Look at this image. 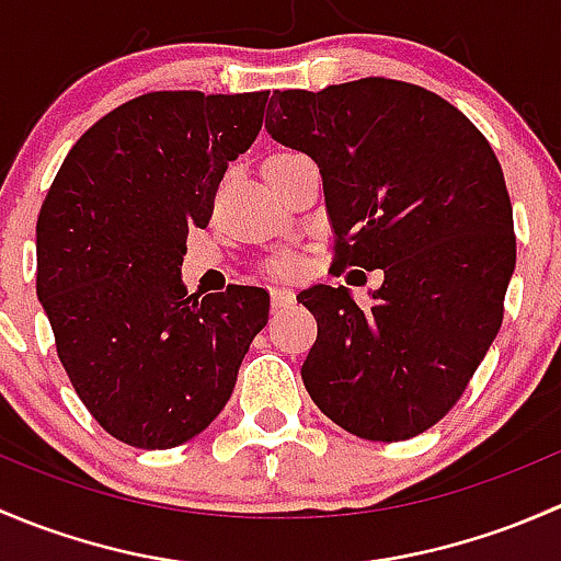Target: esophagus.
Returning <instances> with one entry per match:
<instances>
[{
	"instance_id": "34e87169",
	"label": "esophagus",
	"mask_w": 561,
	"mask_h": 561,
	"mask_svg": "<svg viewBox=\"0 0 561 561\" xmlns=\"http://www.w3.org/2000/svg\"><path fill=\"white\" fill-rule=\"evenodd\" d=\"M293 301H296V293L287 290V287H274V290H271V307L274 309L290 307Z\"/></svg>"
}]
</instances>
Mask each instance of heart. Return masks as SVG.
<instances>
[{
  "instance_id": "b5f03b06",
  "label": "heart",
  "mask_w": 561,
  "mask_h": 561,
  "mask_svg": "<svg viewBox=\"0 0 561 561\" xmlns=\"http://www.w3.org/2000/svg\"><path fill=\"white\" fill-rule=\"evenodd\" d=\"M293 268H296V263H293L290 257H279L271 263V271H274V274H290Z\"/></svg>"
}]
</instances>
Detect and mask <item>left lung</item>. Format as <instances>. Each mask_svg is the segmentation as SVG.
Listing matches in <instances>:
<instances>
[{
	"mask_svg": "<svg viewBox=\"0 0 561 561\" xmlns=\"http://www.w3.org/2000/svg\"><path fill=\"white\" fill-rule=\"evenodd\" d=\"M265 129L320 168L336 265L386 274L369 307L342 285L298 293L317 320L304 386L355 437H417L500 333L516 268L500 160L448 100L390 78L274 92Z\"/></svg>",
	"mask_w": 561,
	"mask_h": 561,
	"instance_id": "8db88e82",
	"label": "left lung"
}]
</instances>
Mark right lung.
<instances>
[{
    "label": "right lung",
    "mask_w": 561,
    "mask_h": 561,
    "mask_svg": "<svg viewBox=\"0 0 561 561\" xmlns=\"http://www.w3.org/2000/svg\"><path fill=\"white\" fill-rule=\"evenodd\" d=\"M268 94L151 92L78 138L37 217V298L56 353L111 437L165 450L228 404L263 287L190 296L181 260L206 228L228 162L263 127Z\"/></svg>",
    "instance_id": "add662e5"
}]
</instances>
